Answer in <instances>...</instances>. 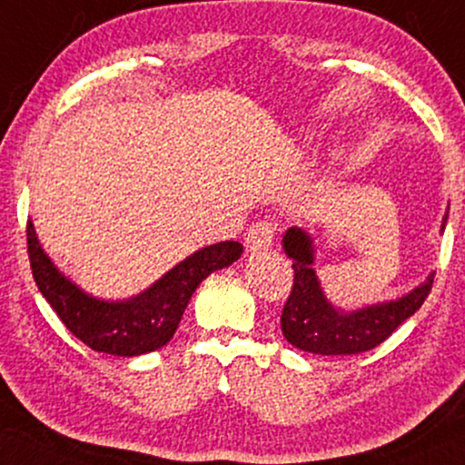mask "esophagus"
Returning <instances> with one entry per match:
<instances>
[{"instance_id":"obj_1","label":"esophagus","mask_w":465,"mask_h":465,"mask_svg":"<svg viewBox=\"0 0 465 465\" xmlns=\"http://www.w3.org/2000/svg\"><path fill=\"white\" fill-rule=\"evenodd\" d=\"M277 236V223L272 218H262V221H255L253 225L249 227L247 232V249L249 251H266L272 247Z\"/></svg>"}]
</instances>
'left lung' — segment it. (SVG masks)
I'll return each instance as SVG.
<instances>
[{
	"label": "left lung",
	"mask_w": 465,
	"mask_h": 465,
	"mask_svg": "<svg viewBox=\"0 0 465 465\" xmlns=\"http://www.w3.org/2000/svg\"><path fill=\"white\" fill-rule=\"evenodd\" d=\"M283 249L292 257L294 279L282 310L283 338L296 349L316 355H357L392 335L399 324L416 314L433 288V275L399 301L342 312L324 299L318 283L314 247L303 229L292 227L283 236Z\"/></svg>",
	"instance_id": "left-lung-1"
}]
</instances>
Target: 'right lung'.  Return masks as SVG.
<instances>
[{"label": "right lung", "instance_id": "obj_1", "mask_svg": "<svg viewBox=\"0 0 465 465\" xmlns=\"http://www.w3.org/2000/svg\"><path fill=\"white\" fill-rule=\"evenodd\" d=\"M27 255L41 294L64 327L97 353L136 357L162 349L175 335L186 305L210 272L236 262L242 244L236 240L212 244L190 255L136 299L105 303L84 294L60 275L38 244L35 225L27 221Z\"/></svg>", "mask_w": 465, "mask_h": 465}]
</instances>
